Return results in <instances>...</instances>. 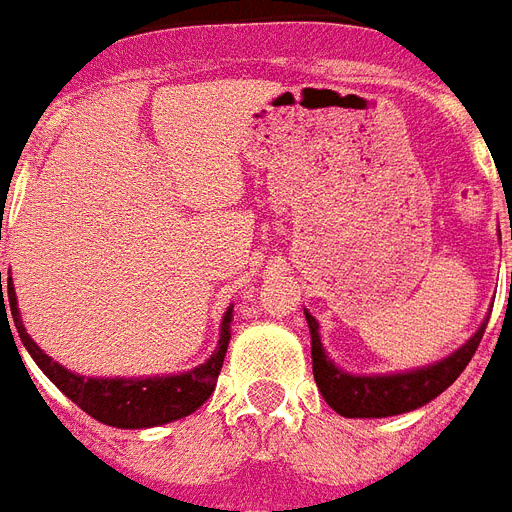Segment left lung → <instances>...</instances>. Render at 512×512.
Here are the masks:
<instances>
[{
	"instance_id": "obj_1",
	"label": "left lung",
	"mask_w": 512,
	"mask_h": 512,
	"mask_svg": "<svg viewBox=\"0 0 512 512\" xmlns=\"http://www.w3.org/2000/svg\"><path fill=\"white\" fill-rule=\"evenodd\" d=\"M305 319H308V327H311V356L316 385H319L321 396L327 398V404L342 417H393V414L412 412L417 406L433 401L470 364L478 342L484 337L486 324H489V321H484L476 335L470 337L457 353H452V356L433 366L406 374L356 377V374L340 372L329 361L324 348H321L319 324H316L311 313H305Z\"/></svg>"
}]
</instances>
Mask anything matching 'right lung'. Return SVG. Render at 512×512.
<instances>
[{"mask_svg":"<svg viewBox=\"0 0 512 512\" xmlns=\"http://www.w3.org/2000/svg\"><path fill=\"white\" fill-rule=\"evenodd\" d=\"M8 305L4 306L3 303ZM7 316H12L20 340L26 345L39 369L74 401L79 409L95 417V420L114 425V428H154L164 422L180 420L196 412L217 385V374L223 369L225 350L231 340V311L225 313L223 329H220V345L212 353L207 364L196 366L185 374H170V377H146V380H95V377H79L68 372L58 361H52L44 350H39L26 327L18 316V303H15V287L12 279L4 281L0 271V321L10 327ZM12 335V329H10Z\"/></svg>","mask_w":512,"mask_h":512,"instance_id":"right-lung-1","label":"right lung"}]
</instances>
